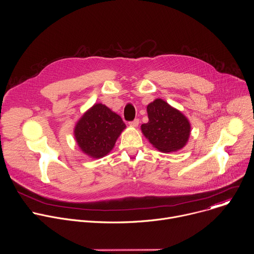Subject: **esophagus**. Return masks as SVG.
<instances>
[{"mask_svg":"<svg viewBox=\"0 0 254 254\" xmlns=\"http://www.w3.org/2000/svg\"><path fill=\"white\" fill-rule=\"evenodd\" d=\"M138 123H139V121H138V119H134L133 121H131V122H129L128 124L130 125V126H132V127H137L138 126Z\"/></svg>","mask_w":254,"mask_h":254,"instance_id":"obj_1","label":"esophagus"}]
</instances>
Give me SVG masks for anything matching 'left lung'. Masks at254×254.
<instances>
[{"label":"left lung","instance_id":"8db88e82","mask_svg":"<svg viewBox=\"0 0 254 254\" xmlns=\"http://www.w3.org/2000/svg\"><path fill=\"white\" fill-rule=\"evenodd\" d=\"M149 122L141 131L155 148L169 153L182 149L190 135L188 120L163 99H156L147 107Z\"/></svg>","mask_w":254,"mask_h":254}]
</instances>
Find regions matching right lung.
Here are the masks:
<instances>
[{"label":"right lung","instance_id":"right-lung-1","mask_svg":"<svg viewBox=\"0 0 254 254\" xmlns=\"http://www.w3.org/2000/svg\"><path fill=\"white\" fill-rule=\"evenodd\" d=\"M125 127L120 116L98 103L79 120L74 134L82 152L92 158H101L113 150Z\"/></svg>","mask_w":254,"mask_h":254}]
</instances>
